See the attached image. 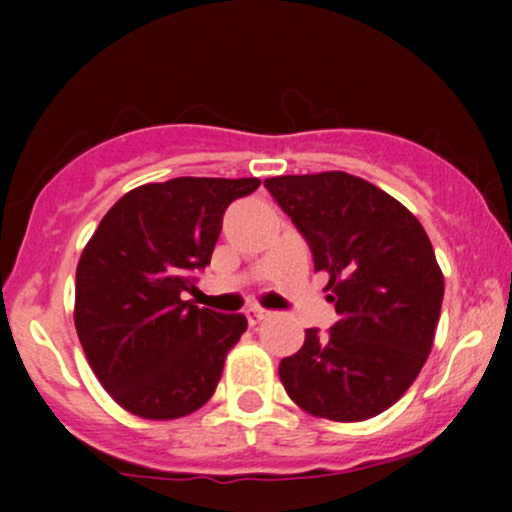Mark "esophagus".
Masks as SVG:
<instances>
[{"label":"esophagus","mask_w":512,"mask_h":512,"mask_svg":"<svg viewBox=\"0 0 512 512\" xmlns=\"http://www.w3.org/2000/svg\"><path fill=\"white\" fill-rule=\"evenodd\" d=\"M269 313L267 310H262V308H250V310H245V317H248V322H250V327H255V325H260V322L264 320V317H267Z\"/></svg>","instance_id":"1"}]
</instances>
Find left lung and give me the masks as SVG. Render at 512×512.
Masks as SVG:
<instances>
[{
  "label": "left lung",
  "mask_w": 512,
  "mask_h": 512,
  "mask_svg": "<svg viewBox=\"0 0 512 512\" xmlns=\"http://www.w3.org/2000/svg\"><path fill=\"white\" fill-rule=\"evenodd\" d=\"M264 187L308 240L315 272L330 274L339 320L305 330L279 363L298 407L363 421L397 402L424 368L443 305V274L424 226L368 180L342 170L279 175Z\"/></svg>",
  "instance_id": "8db88e82"
}]
</instances>
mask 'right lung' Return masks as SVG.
Listing matches in <instances>:
<instances>
[{
  "instance_id": "right-lung-1",
  "label": "right lung",
  "mask_w": 512,
  "mask_h": 512,
  "mask_svg": "<svg viewBox=\"0 0 512 512\" xmlns=\"http://www.w3.org/2000/svg\"><path fill=\"white\" fill-rule=\"evenodd\" d=\"M257 178H173L117 199L76 267L74 322L93 373L142 419H180L214 395L248 327L182 301L211 262L228 204Z\"/></svg>"
}]
</instances>
